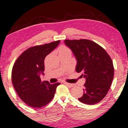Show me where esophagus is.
<instances>
[{"label": "esophagus", "mask_w": 128, "mask_h": 128, "mask_svg": "<svg viewBox=\"0 0 128 128\" xmlns=\"http://www.w3.org/2000/svg\"><path fill=\"white\" fill-rule=\"evenodd\" d=\"M64 84L65 85H66V86H75L74 84H73L68 83V82H64Z\"/></svg>", "instance_id": "obj_1"}]
</instances>
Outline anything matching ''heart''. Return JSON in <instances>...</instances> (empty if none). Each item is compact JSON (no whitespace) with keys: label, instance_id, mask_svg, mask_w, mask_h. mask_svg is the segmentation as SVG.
Returning <instances> with one entry per match:
<instances>
[{"label":"heart","instance_id":"1","mask_svg":"<svg viewBox=\"0 0 128 128\" xmlns=\"http://www.w3.org/2000/svg\"><path fill=\"white\" fill-rule=\"evenodd\" d=\"M59 51H60V53L70 52V49H69L68 48H67V47L65 46H62L60 47L59 49Z\"/></svg>","mask_w":128,"mask_h":128}]
</instances>
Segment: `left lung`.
I'll use <instances>...</instances> for the list:
<instances>
[{
	"label": "left lung",
	"mask_w": 128,
	"mask_h": 128,
	"mask_svg": "<svg viewBox=\"0 0 128 128\" xmlns=\"http://www.w3.org/2000/svg\"><path fill=\"white\" fill-rule=\"evenodd\" d=\"M77 60L76 72H82L86 79L80 102L94 105L105 98L114 78L112 60L105 50L95 42L86 39L66 40Z\"/></svg>",
	"instance_id": "1"
}]
</instances>
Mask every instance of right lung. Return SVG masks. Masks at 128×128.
Returning <instances> with one entry per match:
<instances>
[{"label": "right lung", "mask_w": 128, "mask_h": 128, "mask_svg": "<svg viewBox=\"0 0 128 128\" xmlns=\"http://www.w3.org/2000/svg\"><path fill=\"white\" fill-rule=\"evenodd\" d=\"M60 40L36 46L26 49L16 60L12 70V82L18 96L26 105L32 108H42L52 100L57 86L42 81L44 75V59L58 46Z\"/></svg>", "instance_id": "add662e5"}]
</instances>
